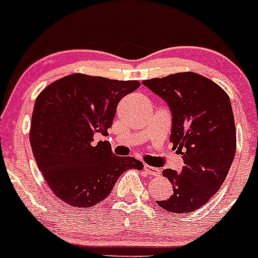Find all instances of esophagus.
Instances as JSON below:
<instances>
[{
    "instance_id": "1",
    "label": "esophagus",
    "mask_w": 258,
    "mask_h": 258,
    "mask_svg": "<svg viewBox=\"0 0 258 258\" xmlns=\"http://www.w3.org/2000/svg\"><path fill=\"white\" fill-rule=\"evenodd\" d=\"M144 171H146L148 174H150V176H154V177H158V176H160V174H161V171H160V168L149 166V165H146V166H144Z\"/></svg>"
}]
</instances>
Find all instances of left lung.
<instances>
[{
    "instance_id": "obj_1",
    "label": "left lung",
    "mask_w": 258,
    "mask_h": 258,
    "mask_svg": "<svg viewBox=\"0 0 258 258\" xmlns=\"http://www.w3.org/2000/svg\"><path fill=\"white\" fill-rule=\"evenodd\" d=\"M143 85L170 106V142L184 161L180 172L162 171L173 191L156 204L174 214L197 211L220 190L235 155L236 132L229 97L214 81L190 72L146 80Z\"/></svg>"
}]
</instances>
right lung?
Masks as SVG:
<instances>
[{"label": "right lung", "instance_id": "add662e5", "mask_svg": "<svg viewBox=\"0 0 258 258\" xmlns=\"http://www.w3.org/2000/svg\"><path fill=\"white\" fill-rule=\"evenodd\" d=\"M138 81H119L72 74L38 94L32 111L30 144L47 184L58 199L73 207H92L104 200L130 168L143 164L131 156H115L106 135L116 106Z\"/></svg>", "mask_w": 258, "mask_h": 258}]
</instances>
